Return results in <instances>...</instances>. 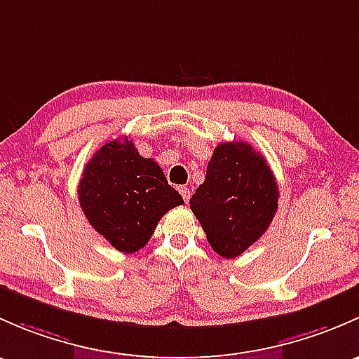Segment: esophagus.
Listing matches in <instances>:
<instances>
[{
  "mask_svg": "<svg viewBox=\"0 0 359 359\" xmlns=\"http://www.w3.org/2000/svg\"><path fill=\"white\" fill-rule=\"evenodd\" d=\"M180 194H181V197H183V201L188 204V201H190V188L180 187Z\"/></svg>",
  "mask_w": 359,
  "mask_h": 359,
  "instance_id": "esophagus-1",
  "label": "esophagus"
}]
</instances>
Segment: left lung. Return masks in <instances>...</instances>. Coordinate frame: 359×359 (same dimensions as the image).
<instances>
[{
    "label": "left lung",
    "instance_id": "left-lung-1",
    "mask_svg": "<svg viewBox=\"0 0 359 359\" xmlns=\"http://www.w3.org/2000/svg\"><path fill=\"white\" fill-rule=\"evenodd\" d=\"M190 207L214 252L233 259L271 224L278 209V184L252 145L224 142L214 149L205 181L191 195Z\"/></svg>",
    "mask_w": 359,
    "mask_h": 359
}]
</instances>
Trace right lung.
Returning a JSON list of instances; mask_svg holds the SVG:
<instances>
[{
	"mask_svg": "<svg viewBox=\"0 0 359 359\" xmlns=\"http://www.w3.org/2000/svg\"><path fill=\"white\" fill-rule=\"evenodd\" d=\"M77 195L91 226L126 254L145 247L161 217L183 204L161 165L142 157L128 136L105 143L91 157Z\"/></svg>",
	"mask_w": 359,
	"mask_h": 359,
	"instance_id": "add662e5",
	"label": "right lung"
}]
</instances>
